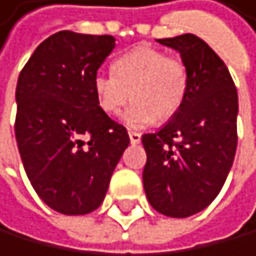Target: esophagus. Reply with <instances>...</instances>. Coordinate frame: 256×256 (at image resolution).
Returning <instances> with one entry per match:
<instances>
[{"mask_svg": "<svg viewBox=\"0 0 256 256\" xmlns=\"http://www.w3.org/2000/svg\"><path fill=\"white\" fill-rule=\"evenodd\" d=\"M129 137H130V144H134V145H136V144H138V142H140V134H138V132H134V130H129Z\"/></svg>", "mask_w": 256, "mask_h": 256, "instance_id": "34e87169", "label": "esophagus"}]
</instances>
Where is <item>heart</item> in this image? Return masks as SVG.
<instances>
[{"instance_id": "1", "label": "heart", "mask_w": 256, "mask_h": 256, "mask_svg": "<svg viewBox=\"0 0 256 256\" xmlns=\"http://www.w3.org/2000/svg\"><path fill=\"white\" fill-rule=\"evenodd\" d=\"M114 75L98 73L93 90L106 114H119L134 100L124 119L130 127L166 122L183 106L188 93V70L178 57L160 48L138 46L114 62Z\"/></svg>"}]
</instances>
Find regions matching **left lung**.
Masks as SVG:
<instances>
[{"label":"left lung","mask_w":256,"mask_h":256,"mask_svg":"<svg viewBox=\"0 0 256 256\" xmlns=\"http://www.w3.org/2000/svg\"><path fill=\"white\" fill-rule=\"evenodd\" d=\"M178 50L188 70L180 111L155 134H144V190L160 214L188 218L208 208L230 172L237 148V88L224 62L202 38H158Z\"/></svg>","instance_id":"left-lung-1"}]
</instances>
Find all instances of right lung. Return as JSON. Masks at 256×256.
I'll use <instances>...</instances> for the list:
<instances>
[{
	"instance_id": "right-lung-1",
	"label": "right lung",
	"mask_w": 256,
	"mask_h": 256,
	"mask_svg": "<svg viewBox=\"0 0 256 256\" xmlns=\"http://www.w3.org/2000/svg\"><path fill=\"white\" fill-rule=\"evenodd\" d=\"M112 36L60 30L19 73L14 132L38 198L57 212L83 216L101 206L129 145L127 129L98 104L93 80L112 52Z\"/></svg>"
}]
</instances>
